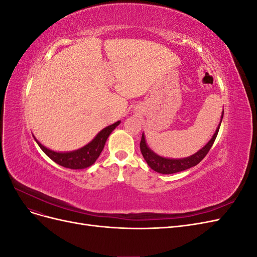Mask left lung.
Here are the masks:
<instances>
[{"label": "left lung", "instance_id": "1", "mask_svg": "<svg viewBox=\"0 0 257 257\" xmlns=\"http://www.w3.org/2000/svg\"><path fill=\"white\" fill-rule=\"evenodd\" d=\"M223 114H224V111L222 113V119H223ZM222 119H221V122H222ZM221 122L219 124V126H217L214 135L212 136L211 139H210V142L203 148V149H200L198 152L191 155L189 158L179 159V160L165 159V158L160 157L158 154H155L153 151L149 149V148H148L145 141V136L143 134L142 141H141V151H142L143 157L148 163V165H149L153 170H155L157 173L164 174V175L179 173V172H182V170L189 169L193 166H196L198 163L206 157L209 150L211 149V147L217 136V133H219Z\"/></svg>", "mask_w": 257, "mask_h": 257}]
</instances>
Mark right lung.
<instances>
[{
    "instance_id": "add662e5",
    "label": "right lung",
    "mask_w": 257,
    "mask_h": 257,
    "mask_svg": "<svg viewBox=\"0 0 257 257\" xmlns=\"http://www.w3.org/2000/svg\"><path fill=\"white\" fill-rule=\"evenodd\" d=\"M119 124L120 121L105 127L104 130L100 131L95 136V138L87 146L82 147L81 149L72 152H54L44 147L40 142H37L35 138L34 139L36 141L37 145L40 146L41 149L44 151V153L53 162H56L57 164L71 169H83L91 166L92 164H94V162L99 157L100 152L104 149V146L108 136L110 135L111 132L115 128V126H118Z\"/></svg>"
}]
</instances>
